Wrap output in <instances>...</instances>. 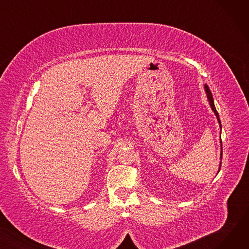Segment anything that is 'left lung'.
I'll use <instances>...</instances> for the list:
<instances>
[{
  "mask_svg": "<svg viewBox=\"0 0 249 249\" xmlns=\"http://www.w3.org/2000/svg\"><path fill=\"white\" fill-rule=\"evenodd\" d=\"M204 89H205V90H206V94H207V98H208V101H209V104H210V106H211V109L213 110V112L215 113V115H216V118H217V120H218V123H219V125H220V129L222 128V126H221V121H220V118H219V114H218V112H217V110H216V108H215V105H214V99H213V96H212V93H211V90H210V89H209V87L207 86V85H204ZM221 142V153H220V159L222 160V141H220ZM220 168H221V161H220V165H219V169H218V173L220 172Z\"/></svg>",
  "mask_w": 249,
  "mask_h": 249,
  "instance_id": "8db88e82",
  "label": "left lung"
}]
</instances>
